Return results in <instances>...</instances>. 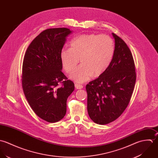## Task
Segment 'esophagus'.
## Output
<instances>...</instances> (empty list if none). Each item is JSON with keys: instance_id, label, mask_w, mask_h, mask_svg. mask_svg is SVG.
Instances as JSON below:
<instances>
[{"instance_id": "1", "label": "esophagus", "mask_w": 158, "mask_h": 158, "mask_svg": "<svg viewBox=\"0 0 158 158\" xmlns=\"http://www.w3.org/2000/svg\"><path fill=\"white\" fill-rule=\"evenodd\" d=\"M75 88H76V89H82L83 88V86L81 84H75Z\"/></svg>"}]
</instances>
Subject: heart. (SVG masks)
I'll use <instances>...</instances> for the list:
<instances>
[{
    "instance_id": "obj_1",
    "label": "heart",
    "mask_w": 158,
    "mask_h": 158,
    "mask_svg": "<svg viewBox=\"0 0 158 158\" xmlns=\"http://www.w3.org/2000/svg\"><path fill=\"white\" fill-rule=\"evenodd\" d=\"M71 48H63L60 59L67 73L71 72L81 60V65L70 75L78 83L85 82L93 76L102 74L111 63L115 53V43L107 35L87 33L74 38Z\"/></svg>"
}]
</instances>
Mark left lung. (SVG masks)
Segmentation results:
<instances>
[{
  "instance_id": "left-lung-1",
  "label": "left lung",
  "mask_w": 158,
  "mask_h": 158,
  "mask_svg": "<svg viewBox=\"0 0 158 158\" xmlns=\"http://www.w3.org/2000/svg\"><path fill=\"white\" fill-rule=\"evenodd\" d=\"M115 53L106 71L86 85L87 110L97 124L106 125L126 109L133 93L136 74L132 53L125 42L115 33Z\"/></svg>"
}]
</instances>
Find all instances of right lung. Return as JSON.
<instances>
[{"label":"right lung","mask_w":158,"mask_h":158,"mask_svg":"<svg viewBox=\"0 0 158 158\" xmlns=\"http://www.w3.org/2000/svg\"><path fill=\"white\" fill-rule=\"evenodd\" d=\"M67 28L46 29L29 46L23 64L22 85L34 112L41 119L55 123L66 112V101L74 84L62 72L60 52L67 36ZM61 83L63 85L59 87Z\"/></svg>","instance_id":"1"}]
</instances>
